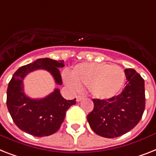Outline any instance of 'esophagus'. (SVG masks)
I'll return each instance as SVG.
<instances>
[{
    "mask_svg": "<svg viewBox=\"0 0 156 156\" xmlns=\"http://www.w3.org/2000/svg\"><path fill=\"white\" fill-rule=\"evenodd\" d=\"M76 98H77V102H80V101H82V96H77V97H76Z\"/></svg>",
    "mask_w": 156,
    "mask_h": 156,
    "instance_id": "obj_1",
    "label": "esophagus"
}]
</instances>
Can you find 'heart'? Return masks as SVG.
I'll list each match as a JSON object with an SVG mask.
<instances>
[{"label":"heart","mask_w":156,"mask_h":156,"mask_svg":"<svg viewBox=\"0 0 156 156\" xmlns=\"http://www.w3.org/2000/svg\"><path fill=\"white\" fill-rule=\"evenodd\" d=\"M71 89L88 87L94 98L111 99L119 93L125 82V73L121 67L107 63H81L75 66L70 75L64 77Z\"/></svg>","instance_id":"obj_1"}]
</instances>
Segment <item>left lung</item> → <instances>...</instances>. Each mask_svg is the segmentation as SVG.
Instances as JSON below:
<instances>
[{
	"mask_svg": "<svg viewBox=\"0 0 156 156\" xmlns=\"http://www.w3.org/2000/svg\"><path fill=\"white\" fill-rule=\"evenodd\" d=\"M126 87L111 99H93L94 109L87 115L91 129L102 137L116 138L135 127L145 109L144 80L134 69H126Z\"/></svg>",
	"mask_w": 156,
	"mask_h": 156,
	"instance_id": "8db88e82",
	"label": "left lung"
}]
</instances>
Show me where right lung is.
Listing matches in <instances>:
<instances>
[{"label":"right lung","instance_id":"1","mask_svg":"<svg viewBox=\"0 0 156 156\" xmlns=\"http://www.w3.org/2000/svg\"><path fill=\"white\" fill-rule=\"evenodd\" d=\"M64 61L39 58L32 63L20 67L9 83L7 107L14 123L21 131L37 137L53 135L60 128L66 111L76 103V98L66 100L55 89L40 99L29 98L24 93L23 80L30 72L45 69L54 77L58 85L62 84L58 68L64 66Z\"/></svg>","mask_w":156,"mask_h":156}]
</instances>
